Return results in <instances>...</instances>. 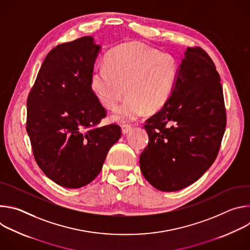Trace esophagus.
Listing matches in <instances>:
<instances>
[{"label":"esophagus","mask_w":250,"mask_h":250,"mask_svg":"<svg viewBox=\"0 0 250 250\" xmlns=\"http://www.w3.org/2000/svg\"><path fill=\"white\" fill-rule=\"evenodd\" d=\"M131 129H132V126H131V125H124L122 126V131H123V133H124V134L128 133Z\"/></svg>","instance_id":"1"}]
</instances>
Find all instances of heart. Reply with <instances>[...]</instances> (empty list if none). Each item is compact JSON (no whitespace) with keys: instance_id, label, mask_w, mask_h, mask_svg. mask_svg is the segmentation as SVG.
Wrapping results in <instances>:
<instances>
[{"instance_id":"heart-1","label":"heart","mask_w":250,"mask_h":250,"mask_svg":"<svg viewBox=\"0 0 250 250\" xmlns=\"http://www.w3.org/2000/svg\"><path fill=\"white\" fill-rule=\"evenodd\" d=\"M178 74L173 55L137 42L123 43L96 67L90 85L99 102L108 110H116L112 120L125 124L145 114L160 110L168 102Z\"/></svg>"}]
</instances>
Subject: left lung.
I'll use <instances>...</instances> for the list:
<instances>
[{"instance_id": "left-lung-1", "label": "left lung", "mask_w": 250, "mask_h": 250, "mask_svg": "<svg viewBox=\"0 0 250 250\" xmlns=\"http://www.w3.org/2000/svg\"><path fill=\"white\" fill-rule=\"evenodd\" d=\"M173 92L146 120L148 145L140 170L156 189L173 192L196 182L216 160L227 125L221 77L199 46L188 47Z\"/></svg>"}]
</instances>
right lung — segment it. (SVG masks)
I'll return each instance as SVG.
<instances>
[{
	"label": "right lung",
	"mask_w": 250,
	"mask_h": 250,
	"mask_svg": "<svg viewBox=\"0 0 250 250\" xmlns=\"http://www.w3.org/2000/svg\"><path fill=\"white\" fill-rule=\"evenodd\" d=\"M99 51L91 37L57 45L27 96L26 131L34 159L65 188L91 183L122 135L119 125L99 126L106 111L90 85Z\"/></svg>",
	"instance_id": "right-lung-1"
}]
</instances>
